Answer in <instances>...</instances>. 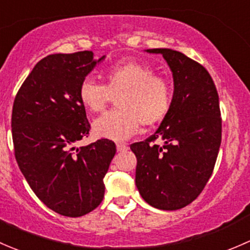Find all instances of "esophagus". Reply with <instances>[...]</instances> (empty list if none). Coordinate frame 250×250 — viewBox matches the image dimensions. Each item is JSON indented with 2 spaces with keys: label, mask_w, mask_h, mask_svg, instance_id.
<instances>
[{
  "label": "esophagus",
  "mask_w": 250,
  "mask_h": 250,
  "mask_svg": "<svg viewBox=\"0 0 250 250\" xmlns=\"http://www.w3.org/2000/svg\"><path fill=\"white\" fill-rule=\"evenodd\" d=\"M128 149L127 144L125 143H117V150L118 151H126Z\"/></svg>",
  "instance_id": "obj_1"
}]
</instances>
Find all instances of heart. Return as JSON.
I'll use <instances>...</instances> for the list:
<instances>
[{
  "mask_svg": "<svg viewBox=\"0 0 250 250\" xmlns=\"http://www.w3.org/2000/svg\"><path fill=\"white\" fill-rule=\"evenodd\" d=\"M106 85L85 77L79 85V99L92 113L100 112L117 99L119 109L110 110L97 118L92 124L95 135L113 141L130 138L141 123L150 126L161 122L168 112L172 90L168 82L156 77V72L146 63L125 61L107 68Z\"/></svg>",
  "mask_w": 250,
  "mask_h": 250,
  "instance_id": "b5f03b06",
  "label": "heart"
}]
</instances>
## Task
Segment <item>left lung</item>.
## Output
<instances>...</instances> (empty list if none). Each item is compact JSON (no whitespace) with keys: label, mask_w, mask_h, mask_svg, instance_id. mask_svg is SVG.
Instances as JSON below:
<instances>
[{"label":"left lung","mask_w":250,"mask_h":250,"mask_svg":"<svg viewBox=\"0 0 250 250\" xmlns=\"http://www.w3.org/2000/svg\"><path fill=\"white\" fill-rule=\"evenodd\" d=\"M161 54L173 77L171 107L154 135L131 144L137 158L136 187L148 205L176 210L201 194L212 176L221 142L219 96L203 66L181 51ZM156 139L163 146L153 145Z\"/></svg>","instance_id":"obj_1"}]
</instances>
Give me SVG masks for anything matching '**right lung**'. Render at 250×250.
<instances>
[{"label": "right lung", "mask_w": 250, "mask_h": 250, "mask_svg": "<svg viewBox=\"0 0 250 250\" xmlns=\"http://www.w3.org/2000/svg\"><path fill=\"white\" fill-rule=\"evenodd\" d=\"M89 50L51 54L33 67L14 100L12 135L15 159L36 196L61 215L82 217L104 196L114 142L87 137L90 124L79 99L82 81L104 60Z\"/></svg>", "instance_id": "right-lung-1"}]
</instances>
